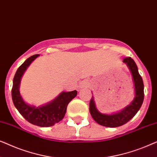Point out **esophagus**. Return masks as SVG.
<instances>
[{"instance_id": "obj_1", "label": "esophagus", "mask_w": 157, "mask_h": 157, "mask_svg": "<svg viewBox=\"0 0 157 157\" xmlns=\"http://www.w3.org/2000/svg\"><path fill=\"white\" fill-rule=\"evenodd\" d=\"M89 81H88V80L83 81L81 83V87H87V86H89Z\"/></svg>"}]
</instances>
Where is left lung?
I'll use <instances>...</instances> for the list:
<instances>
[{"label": "left lung", "instance_id": "obj_1", "mask_svg": "<svg viewBox=\"0 0 157 157\" xmlns=\"http://www.w3.org/2000/svg\"><path fill=\"white\" fill-rule=\"evenodd\" d=\"M123 62L126 63L132 74L135 87L134 101L121 111L112 115L103 114L98 112L96 109L94 98H91L89 103V111L92 118L96 123L106 127H118L127 123L138 112L142 105L144 97L143 80L139 74L136 63L131 57L124 58Z\"/></svg>", "mask_w": 157, "mask_h": 157}]
</instances>
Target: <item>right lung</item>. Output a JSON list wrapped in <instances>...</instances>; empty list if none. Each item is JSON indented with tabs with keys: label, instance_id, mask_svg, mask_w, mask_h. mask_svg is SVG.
Returning <instances> with one entry per match:
<instances>
[{
	"label": "right lung",
	"instance_id": "add662e5",
	"mask_svg": "<svg viewBox=\"0 0 157 157\" xmlns=\"http://www.w3.org/2000/svg\"><path fill=\"white\" fill-rule=\"evenodd\" d=\"M38 56L39 54L32 56L19 66L13 81L11 95L14 106L25 119L33 125L40 127H48L63 119L68 104L73 98L76 97L77 91L62 92L52 102L45 106L35 107L25 104L19 92L21 78L28 66Z\"/></svg>",
	"mask_w": 157,
	"mask_h": 157
}]
</instances>
